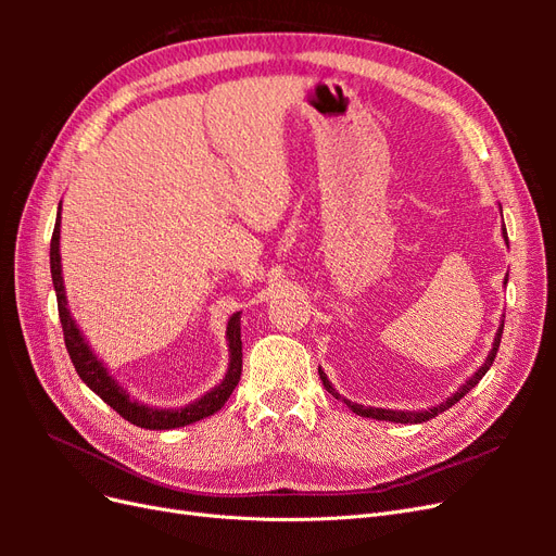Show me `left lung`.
<instances>
[{
    "instance_id": "left-lung-1",
    "label": "left lung",
    "mask_w": 556,
    "mask_h": 556,
    "mask_svg": "<svg viewBox=\"0 0 556 556\" xmlns=\"http://www.w3.org/2000/svg\"><path fill=\"white\" fill-rule=\"evenodd\" d=\"M503 239L508 241V233H506V227H503ZM506 282H508V276H506ZM501 333H503V325L498 327V331H496V339H494V345H492V352L490 355H486V359H484V364L478 368V371L470 376L457 392H454L452 396H447L443 403H439V406H433V408H427V410H390V408H371V406H359V403H352V401H348V399H343L339 392L333 390V384L329 382V378H327V374L323 371V368H317V374H319V378H323V384H325V390L329 392V394H333L336 399H343L345 403H348V408L352 410V413H357V415H362V417H371V419H384V422H399V425H417V422H427V419H431V417H435L439 413H443V410H447V408H452L454 403H457L462 396H466L470 390H473V387L482 380V376L490 371V366L494 364V357H496V352H498V343H501Z\"/></svg>"
}]
</instances>
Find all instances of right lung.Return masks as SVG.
<instances>
[{
    "instance_id": "right-lung-1",
    "label": "right lung",
    "mask_w": 556,
    "mask_h": 556,
    "mask_svg": "<svg viewBox=\"0 0 556 556\" xmlns=\"http://www.w3.org/2000/svg\"><path fill=\"white\" fill-rule=\"evenodd\" d=\"M60 215H62V201L58 208V220L53 229V239H50V276H53V288L58 294V313L64 331V345L70 357L74 362L76 374L80 380L86 382L90 390L102 399L104 403L117 413L123 415L127 422L137 425L141 429H178L188 427L192 422H199L213 413L220 410L227 399L231 396L233 387L241 380V368H243V343H241V313H233L227 323V345H229V368L220 384H215L211 392H206L201 399L188 403V406L180 408H153L146 406V403L131 399L123 384L117 382L113 376H109L106 366L97 359L88 341L83 339L80 329L76 327V319L66 306V294H64V280H62V257H60Z\"/></svg>"
}]
</instances>
